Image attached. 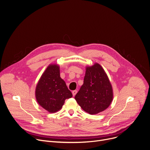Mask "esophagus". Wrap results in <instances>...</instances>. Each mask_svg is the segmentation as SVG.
Returning a JSON list of instances; mask_svg holds the SVG:
<instances>
[{"label":"esophagus","instance_id":"34e87169","mask_svg":"<svg viewBox=\"0 0 150 150\" xmlns=\"http://www.w3.org/2000/svg\"><path fill=\"white\" fill-rule=\"evenodd\" d=\"M77 90H73V91H72L73 96H76V94H77Z\"/></svg>","mask_w":150,"mask_h":150}]
</instances>
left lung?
<instances>
[{
  "mask_svg": "<svg viewBox=\"0 0 150 150\" xmlns=\"http://www.w3.org/2000/svg\"><path fill=\"white\" fill-rule=\"evenodd\" d=\"M83 84L74 97L81 108L90 114H96L107 109L113 98L108 77L98 63L86 67Z\"/></svg>",
  "mask_w": 150,
  "mask_h": 150,
  "instance_id": "obj_1",
  "label": "left lung"
}]
</instances>
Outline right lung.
<instances>
[{"instance_id": "obj_1", "label": "right lung", "mask_w": 150, "mask_h": 150, "mask_svg": "<svg viewBox=\"0 0 150 150\" xmlns=\"http://www.w3.org/2000/svg\"><path fill=\"white\" fill-rule=\"evenodd\" d=\"M38 104L49 112L60 110L65 100L72 97L65 81L60 77L57 64L49 65L42 75L36 88Z\"/></svg>"}]
</instances>
